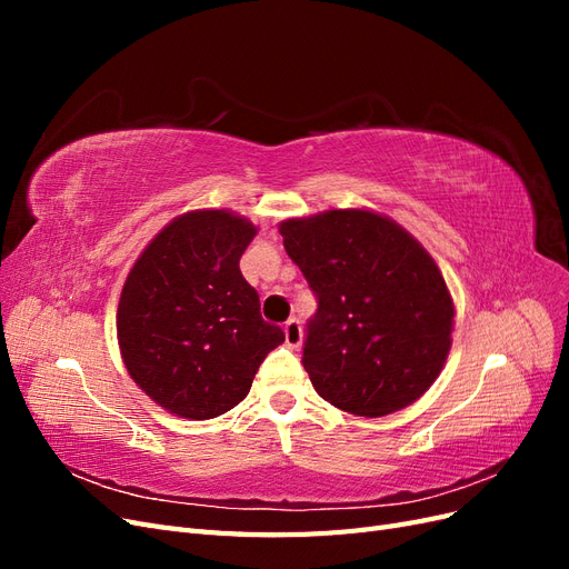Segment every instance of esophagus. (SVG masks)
Returning <instances> with one entry per match:
<instances>
[{
    "label": "esophagus",
    "instance_id": "esophagus-1",
    "mask_svg": "<svg viewBox=\"0 0 569 569\" xmlns=\"http://www.w3.org/2000/svg\"><path fill=\"white\" fill-rule=\"evenodd\" d=\"M303 341V332H301V325L297 318H291L284 322V343L289 349H299Z\"/></svg>",
    "mask_w": 569,
    "mask_h": 569
}]
</instances>
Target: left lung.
<instances>
[{
  "instance_id": "1",
  "label": "left lung",
  "mask_w": 569,
  "mask_h": 569,
  "mask_svg": "<svg viewBox=\"0 0 569 569\" xmlns=\"http://www.w3.org/2000/svg\"><path fill=\"white\" fill-rule=\"evenodd\" d=\"M280 234L318 297L301 358L316 391L363 418L416 403L451 351L456 308L435 258L366 209L289 218Z\"/></svg>"
}]
</instances>
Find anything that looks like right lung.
<instances>
[{"mask_svg":"<svg viewBox=\"0 0 569 569\" xmlns=\"http://www.w3.org/2000/svg\"><path fill=\"white\" fill-rule=\"evenodd\" d=\"M256 232L226 209L189 211L128 272L116 313L120 356L134 385L173 416L211 420L234 408L284 341L239 270Z\"/></svg>","mask_w":569,"mask_h":569,"instance_id":"obj_1","label":"right lung"}]
</instances>
